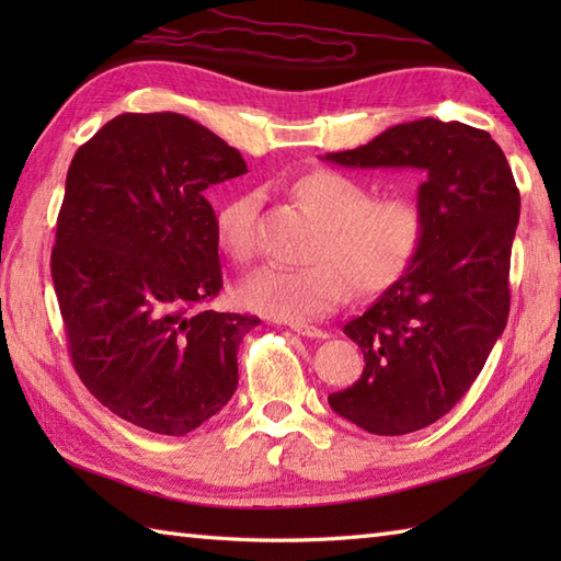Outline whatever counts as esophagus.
<instances>
[{
  "instance_id": "34e87169",
  "label": "esophagus",
  "mask_w": 561,
  "mask_h": 561,
  "mask_svg": "<svg viewBox=\"0 0 561 561\" xmlns=\"http://www.w3.org/2000/svg\"><path fill=\"white\" fill-rule=\"evenodd\" d=\"M289 328L296 332V335H304V337H311V340H325L328 332L320 330L316 325H308V323H289Z\"/></svg>"
}]
</instances>
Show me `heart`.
I'll list each match as a JSON object with an SVG mask.
<instances>
[{
	"label": "heart",
	"instance_id": "heart-1",
	"mask_svg": "<svg viewBox=\"0 0 561 561\" xmlns=\"http://www.w3.org/2000/svg\"><path fill=\"white\" fill-rule=\"evenodd\" d=\"M296 199L323 224L313 245V265H267L245 277L241 301L260 316L301 323L335 311L352 287L376 294L410 267L424 236V217L408 197L376 199L371 187L337 171H313L291 185ZM260 193H238L217 214V238L231 260L255 255Z\"/></svg>",
	"mask_w": 561,
	"mask_h": 561
}]
</instances>
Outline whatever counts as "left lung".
Here are the masks:
<instances>
[{"mask_svg": "<svg viewBox=\"0 0 561 561\" xmlns=\"http://www.w3.org/2000/svg\"><path fill=\"white\" fill-rule=\"evenodd\" d=\"M344 169H422L424 236L410 267L344 335L364 374L330 408L368 434L402 436L453 410L508 320L511 245L520 195L502 147L484 129L434 117L388 127L364 147L325 153Z\"/></svg>", "mask_w": 561, "mask_h": 561, "instance_id": "obj_1", "label": "left lung"}]
</instances>
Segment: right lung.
I'll return each instance as SVG.
<instances>
[{"mask_svg":"<svg viewBox=\"0 0 561 561\" xmlns=\"http://www.w3.org/2000/svg\"><path fill=\"white\" fill-rule=\"evenodd\" d=\"M248 173L238 149L178 113H123L71 159L53 282L91 396L147 432L183 436L238 386L260 318L205 311L221 289L207 187Z\"/></svg>","mask_w":561,"mask_h":561,"instance_id":"1","label":"right lung"}]
</instances>
